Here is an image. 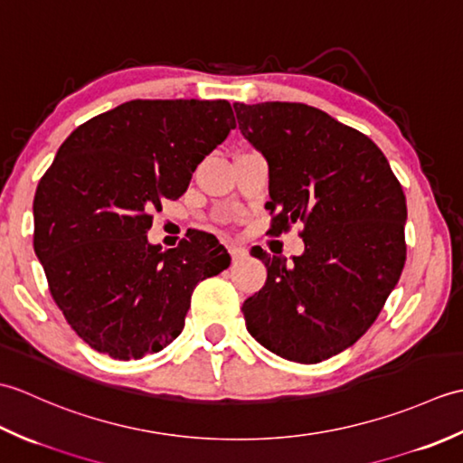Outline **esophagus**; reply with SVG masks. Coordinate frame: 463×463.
I'll return each mask as SVG.
<instances>
[{"mask_svg":"<svg viewBox=\"0 0 463 463\" xmlns=\"http://www.w3.org/2000/svg\"><path fill=\"white\" fill-rule=\"evenodd\" d=\"M229 252H231L232 260H241V259L247 257V249H244V247H239V244H231V247H229Z\"/></svg>","mask_w":463,"mask_h":463,"instance_id":"esophagus-1","label":"esophagus"}]
</instances>
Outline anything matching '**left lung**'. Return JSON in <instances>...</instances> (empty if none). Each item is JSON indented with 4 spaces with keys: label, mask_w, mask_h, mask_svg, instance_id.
<instances>
[{
    "label": "left lung",
    "mask_w": 463,
    "mask_h": 463,
    "mask_svg": "<svg viewBox=\"0 0 463 463\" xmlns=\"http://www.w3.org/2000/svg\"><path fill=\"white\" fill-rule=\"evenodd\" d=\"M239 129L270 165V237L302 224V257L250 252L267 284L242 304L279 356L318 364L378 318L406 262V196L378 145L304 103H234Z\"/></svg>",
    "instance_id": "8db88e82"
}]
</instances>
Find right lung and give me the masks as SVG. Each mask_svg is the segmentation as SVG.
<instances>
[{"mask_svg": "<svg viewBox=\"0 0 463 463\" xmlns=\"http://www.w3.org/2000/svg\"><path fill=\"white\" fill-rule=\"evenodd\" d=\"M229 101L135 99L67 137L33 199V249L77 336L117 360L179 336L196 284L231 264L213 234L149 244L151 211L186 191L234 129Z\"/></svg>", "mask_w": 463, "mask_h": 463, "instance_id": "add662e5", "label": "right lung"}]
</instances>
